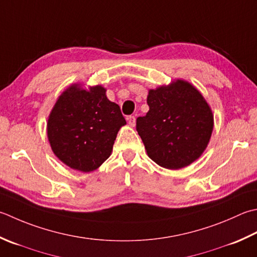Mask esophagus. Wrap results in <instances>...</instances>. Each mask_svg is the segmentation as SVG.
<instances>
[{
	"label": "esophagus",
	"instance_id": "obj_1",
	"mask_svg": "<svg viewBox=\"0 0 257 257\" xmlns=\"http://www.w3.org/2000/svg\"><path fill=\"white\" fill-rule=\"evenodd\" d=\"M127 120H128V123L132 125V127H135V124H136V118H135V115H129V117L127 118Z\"/></svg>",
	"mask_w": 257,
	"mask_h": 257
}]
</instances>
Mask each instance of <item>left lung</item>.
Instances as JSON below:
<instances>
[{
	"instance_id": "1",
	"label": "left lung",
	"mask_w": 257,
	"mask_h": 257,
	"mask_svg": "<svg viewBox=\"0 0 257 257\" xmlns=\"http://www.w3.org/2000/svg\"><path fill=\"white\" fill-rule=\"evenodd\" d=\"M149 111L137 118L136 129L147 154L156 164L179 169L195 162L210 139L212 110L197 89L177 80L150 90Z\"/></svg>"
}]
</instances>
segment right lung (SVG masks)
I'll return each instance as SVG.
<instances>
[{
	"label": "right lung",
	"instance_id": "obj_1",
	"mask_svg": "<svg viewBox=\"0 0 257 257\" xmlns=\"http://www.w3.org/2000/svg\"><path fill=\"white\" fill-rule=\"evenodd\" d=\"M125 120L105 89L71 85L60 95L48 120V138L55 156L80 172L97 169L111 154Z\"/></svg>",
	"mask_w": 257,
	"mask_h": 257
}]
</instances>
